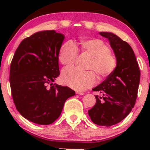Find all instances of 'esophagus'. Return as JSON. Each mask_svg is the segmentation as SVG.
I'll list each match as a JSON object with an SVG mask.
<instances>
[{
  "mask_svg": "<svg viewBox=\"0 0 150 150\" xmlns=\"http://www.w3.org/2000/svg\"><path fill=\"white\" fill-rule=\"evenodd\" d=\"M77 94H80V95H84V93L83 92H76Z\"/></svg>",
  "mask_w": 150,
  "mask_h": 150,
  "instance_id": "obj_1",
  "label": "esophagus"
}]
</instances>
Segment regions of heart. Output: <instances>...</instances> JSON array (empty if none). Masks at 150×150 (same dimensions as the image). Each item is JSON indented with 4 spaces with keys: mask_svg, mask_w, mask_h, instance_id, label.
<instances>
[{
    "mask_svg": "<svg viewBox=\"0 0 150 150\" xmlns=\"http://www.w3.org/2000/svg\"><path fill=\"white\" fill-rule=\"evenodd\" d=\"M80 47L84 52L92 56L89 70H94L98 76L104 77L111 73L116 65V57L110 52L108 46L99 39H82ZM77 56V50L73 43L68 42L60 49L59 61L65 66H72ZM61 80L65 85L75 90L82 91L94 85L95 73L92 70L80 71L75 68H65L62 72Z\"/></svg>",
    "mask_w": 150,
    "mask_h": 150,
    "instance_id": "obj_1",
    "label": "heart"
}]
</instances>
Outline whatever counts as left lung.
<instances>
[{
    "label": "left lung",
    "mask_w": 150,
    "mask_h": 150,
    "mask_svg": "<svg viewBox=\"0 0 150 150\" xmlns=\"http://www.w3.org/2000/svg\"><path fill=\"white\" fill-rule=\"evenodd\" d=\"M108 39L116 58V66L104 81L92 89L99 92L96 104L88 114L94 123L111 126L123 120L134 107L137 99L140 71L135 53L127 42L112 32H101Z\"/></svg>",
    "instance_id": "8db88e82"
}]
</instances>
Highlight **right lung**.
<instances>
[{
  "instance_id": "1",
  "label": "right lung",
  "mask_w": 150,
  "mask_h": 150,
  "mask_svg": "<svg viewBox=\"0 0 150 150\" xmlns=\"http://www.w3.org/2000/svg\"><path fill=\"white\" fill-rule=\"evenodd\" d=\"M65 36L55 30L36 32L22 41L10 69L12 96L24 118L49 125L60 116L65 101L75 94L68 87L53 84L60 75L58 56Z\"/></svg>"
}]
</instances>
